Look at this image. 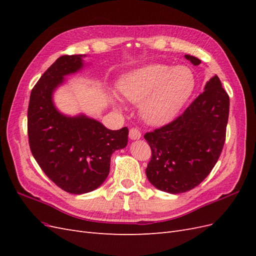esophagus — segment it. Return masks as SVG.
<instances>
[{
  "label": "esophagus",
  "instance_id": "obj_1",
  "mask_svg": "<svg viewBox=\"0 0 256 256\" xmlns=\"http://www.w3.org/2000/svg\"><path fill=\"white\" fill-rule=\"evenodd\" d=\"M129 138L131 140H138L141 138V132L138 128H131L129 130Z\"/></svg>",
  "mask_w": 256,
  "mask_h": 256
}]
</instances>
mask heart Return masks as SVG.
I'll return each instance as SVG.
<instances>
[{
    "mask_svg": "<svg viewBox=\"0 0 256 256\" xmlns=\"http://www.w3.org/2000/svg\"><path fill=\"white\" fill-rule=\"evenodd\" d=\"M196 88L192 70L184 65L154 64L126 74L118 88L128 102L140 104L142 118L162 126L173 120Z\"/></svg>",
    "mask_w": 256,
    "mask_h": 256,
    "instance_id": "obj_1",
    "label": "heart"
}]
</instances>
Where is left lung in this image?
Instances as JSON below:
<instances>
[{
    "label": "left lung",
    "instance_id": "8db88e82",
    "mask_svg": "<svg viewBox=\"0 0 256 256\" xmlns=\"http://www.w3.org/2000/svg\"><path fill=\"white\" fill-rule=\"evenodd\" d=\"M184 58L196 66L200 60ZM184 112L144 138L152 150L146 176L157 189L172 194L190 191L212 172L223 150L230 97L214 76Z\"/></svg>",
    "mask_w": 256,
    "mask_h": 256
}]
</instances>
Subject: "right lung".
Segmentation results:
<instances>
[{
  "mask_svg": "<svg viewBox=\"0 0 256 256\" xmlns=\"http://www.w3.org/2000/svg\"><path fill=\"white\" fill-rule=\"evenodd\" d=\"M85 56H63L44 72L30 96L28 134L33 157L44 173L60 189L83 194L97 189L110 172L112 154L126 147L128 128L110 130L80 114H62L53 92L64 76L79 72Z\"/></svg>",
  "mask_w": 256,
  "mask_h": 256,
  "instance_id": "add662e5",
  "label": "right lung"
}]
</instances>
